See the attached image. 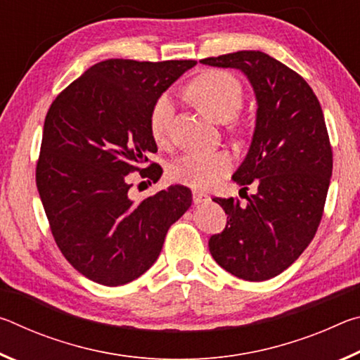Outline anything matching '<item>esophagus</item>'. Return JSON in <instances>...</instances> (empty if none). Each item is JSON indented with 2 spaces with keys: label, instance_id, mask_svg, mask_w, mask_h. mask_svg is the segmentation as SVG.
<instances>
[{
  "label": "esophagus",
  "instance_id": "esophagus-1",
  "mask_svg": "<svg viewBox=\"0 0 360 360\" xmlns=\"http://www.w3.org/2000/svg\"><path fill=\"white\" fill-rule=\"evenodd\" d=\"M192 198H193V203L198 205V203L208 202L210 195L206 193V192H202V191H193V192H192Z\"/></svg>",
  "mask_w": 360,
  "mask_h": 360
}]
</instances>
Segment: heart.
I'll return each mask as SVG.
<instances>
[{"label": "heart", "mask_w": 360, "mask_h": 360, "mask_svg": "<svg viewBox=\"0 0 360 360\" xmlns=\"http://www.w3.org/2000/svg\"><path fill=\"white\" fill-rule=\"evenodd\" d=\"M187 96L200 111L214 122H229L243 105V90L236 79L225 71H206L188 84ZM173 119V103L168 95L155 100L150 109L149 129L158 144L167 143ZM233 167V158L227 150L191 152L169 167V178L178 184L192 188L214 187Z\"/></svg>", "instance_id": "b5f03b06"}]
</instances>
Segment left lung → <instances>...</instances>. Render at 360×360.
Here are the masks:
<instances>
[{
    "mask_svg": "<svg viewBox=\"0 0 360 360\" xmlns=\"http://www.w3.org/2000/svg\"><path fill=\"white\" fill-rule=\"evenodd\" d=\"M248 77L257 101L248 154L231 176L257 186L246 205L212 198L227 225L210 238V252L224 270L246 281L283 273L314 238L332 176V148L324 114L302 76L260 51L200 60ZM241 188V191H243Z\"/></svg>",
    "mask_w": 360,
    "mask_h": 360,
    "instance_id": "left-lung-1",
    "label": "left lung"
}]
</instances>
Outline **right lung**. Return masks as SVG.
<instances>
[{
	"instance_id": "add662e5",
	"label": "right lung",
	"mask_w": 360,
	"mask_h": 360,
	"mask_svg": "<svg viewBox=\"0 0 360 360\" xmlns=\"http://www.w3.org/2000/svg\"><path fill=\"white\" fill-rule=\"evenodd\" d=\"M195 60L94 65L49 108L36 186L57 246L85 278L122 285L148 271L167 231L192 205L184 186L133 202L129 173L157 152L149 117L155 100ZM160 167L141 174L160 178Z\"/></svg>"
}]
</instances>
